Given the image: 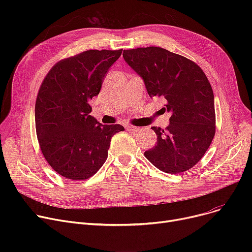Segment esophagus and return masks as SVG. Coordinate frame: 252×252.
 I'll use <instances>...</instances> for the list:
<instances>
[{
	"label": "esophagus",
	"mask_w": 252,
	"mask_h": 252,
	"mask_svg": "<svg viewBox=\"0 0 252 252\" xmlns=\"http://www.w3.org/2000/svg\"><path fill=\"white\" fill-rule=\"evenodd\" d=\"M126 128L127 130H131V131H139L141 128L138 127V126H130V125H127L126 126Z\"/></svg>",
	"instance_id": "1"
}]
</instances>
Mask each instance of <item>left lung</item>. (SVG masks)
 <instances>
[{"label": "left lung", "instance_id": "1", "mask_svg": "<svg viewBox=\"0 0 252 252\" xmlns=\"http://www.w3.org/2000/svg\"><path fill=\"white\" fill-rule=\"evenodd\" d=\"M123 55L143 77L149 96L164 98L171 113L165 129L151 127L157 142L145 157L167 174L192 168L216 135L214 92L205 73L194 61L160 47L124 50Z\"/></svg>", "mask_w": 252, "mask_h": 252}]
</instances>
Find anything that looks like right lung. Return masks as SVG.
<instances>
[{"label":"right lung","mask_w":252,"mask_h":252,"mask_svg":"<svg viewBox=\"0 0 252 252\" xmlns=\"http://www.w3.org/2000/svg\"><path fill=\"white\" fill-rule=\"evenodd\" d=\"M121 50H87L58 61L39 87L35 130L39 148L60 176L83 181L94 176L107 159L113 135L121 125L103 126L90 115L89 102L97 96Z\"/></svg>","instance_id":"obj_1"}]
</instances>
